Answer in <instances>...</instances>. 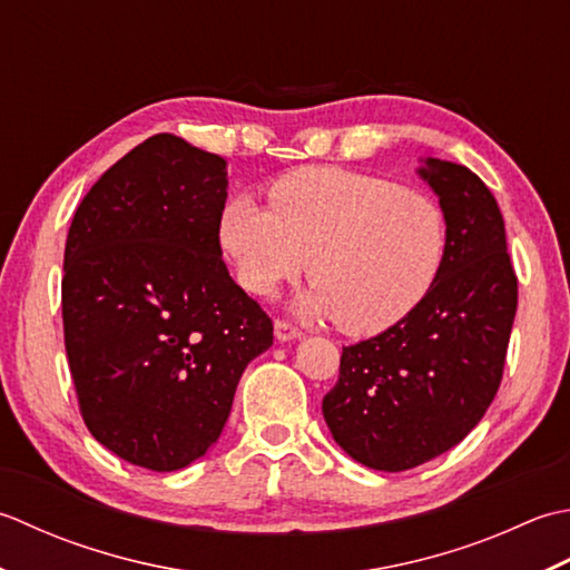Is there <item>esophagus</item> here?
Segmentation results:
<instances>
[{
	"label": "esophagus",
	"instance_id": "obj_1",
	"mask_svg": "<svg viewBox=\"0 0 570 570\" xmlns=\"http://www.w3.org/2000/svg\"><path fill=\"white\" fill-rule=\"evenodd\" d=\"M275 336L281 342H289V340H297V336H302V330L295 327V324L287 320H275Z\"/></svg>",
	"mask_w": 570,
	"mask_h": 570
}]
</instances>
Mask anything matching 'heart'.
<instances>
[{"instance_id": "heart-1", "label": "heart", "mask_w": 570, "mask_h": 570, "mask_svg": "<svg viewBox=\"0 0 570 570\" xmlns=\"http://www.w3.org/2000/svg\"><path fill=\"white\" fill-rule=\"evenodd\" d=\"M268 204L238 196L220 212L218 240L238 283L268 297L309 265L315 285L299 309L334 317L350 334L401 322L443 263V212L396 181L340 167L297 169L271 184Z\"/></svg>"}]
</instances>
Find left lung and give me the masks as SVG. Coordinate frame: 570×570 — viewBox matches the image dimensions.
<instances>
[{
	"instance_id": "left-lung-1",
	"label": "left lung",
	"mask_w": 570,
	"mask_h": 570,
	"mask_svg": "<svg viewBox=\"0 0 570 570\" xmlns=\"http://www.w3.org/2000/svg\"><path fill=\"white\" fill-rule=\"evenodd\" d=\"M448 240L425 297L386 332L344 346L322 413L344 452L403 472L455 448L494 401L504 376L519 281L504 218L478 174L428 159Z\"/></svg>"
}]
</instances>
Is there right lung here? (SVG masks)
<instances>
[{
	"mask_svg": "<svg viewBox=\"0 0 570 570\" xmlns=\"http://www.w3.org/2000/svg\"><path fill=\"white\" fill-rule=\"evenodd\" d=\"M226 161L161 132L102 174L66 238L68 368L90 435L155 472L216 443L273 320L220 258Z\"/></svg>",
	"mask_w": 570,
	"mask_h": 570,
	"instance_id": "right-lung-1",
	"label": "right lung"
}]
</instances>
